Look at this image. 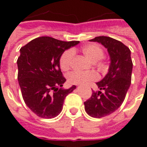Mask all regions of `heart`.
Returning a JSON list of instances; mask_svg holds the SVG:
<instances>
[{"mask_svg": "<svg viewBox=\"0 0 147 147\" xmlns=\"http://www.w3.org/2000/svg\"><path fill=\"white\" fill-rule=\"evenodd\" d=\"M83 52L87 57L93 61L101 60L104 56V51L99 45L96 44H88L83 47ZM75 51L73 49H68L62 53L60 57V66L63 71L70 68L73 61ZM99 76L95 71H72L67 75V80L71 84L86 85L91 81L98 80Z\"/></svg>", "mask_w": 147, "mask_h": 147, "instance_id": "heart-1", "label": "heart"}]
</instances>
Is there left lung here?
Returning <instances> with one entry per match:
<instances>
[{
  "label": "left lung",
  "mask_w": 147,
  "mask_h": 147,
  "mask_svg": "<svg viewBox=\"0 0 147 147\" xmlns=\"http://www.w3.org/2000/svg\"><path fill=\"white\" fill-rule=\"evenodd\" d=\"M90 41L101 43L110 56L108 74L96 83L100 90L93 91L91 97L84 102L86 113L94 118H102L113 113L122 105L131 85L133 64L129 48L120 41L106 36L96 37Z\"/></svg>",
  "instance_id": "1"
}]
</instances>
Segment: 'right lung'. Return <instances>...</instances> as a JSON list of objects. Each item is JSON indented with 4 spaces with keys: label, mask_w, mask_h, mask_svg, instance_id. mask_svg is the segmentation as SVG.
I'll list each match as a JSON object with an SVG mask.
<instances>
[{
    "label": "right lung",
    "mask_w": 147,
    "mask_h": 147,
    "mask_svg": "<svg viewBox=\"0 0 147 147\" xmlns=\"http://www.w3.org/2000/svg\"><path fill=\"white\" fill-rule=\"evenodd\" d=\"M80 42H64L39 37L20 49L18 57V81L25 104L39 117L51 119L63 109L66 96L76 86L63 89L66 79L60 67V57Z\"/></svg>",
    "instance_id": "right-lung-1"
}]
</instances>
